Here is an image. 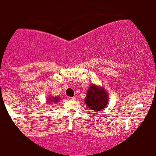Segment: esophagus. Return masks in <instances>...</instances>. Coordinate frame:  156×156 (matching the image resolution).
Segmentation results:
<instances>
[{"label":"esophagus","instance_id":"esophagus-1","mask_svg":"<svg viewBox=\"0 0 156 156\" xmlns=\"http://www.w3.org/2000/svg\"><path fill=\"white\" fill-rule=\"evenodd\" d=\"M68 99H69V100H75V99H76V97H75V96H74V97H69Z\"/></svg>","mask_w":156,"mask_h":156}]
</instances>
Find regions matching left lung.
Segmentation results:
<instances>
[{"mask_svg":"<svg viewBox=\"0 0 156 156\" xmlns=\"http://www.w3.org/2000/svg\"><path fill=\"white\" fill-rule=\"evenodd\" d=\"M84 101L87 108L92 111L95 112H101L107 107L109 101V96L108 92L103 87L91 83L87 90Z\"/></svg>","mask_w":156,"mask_h":156,"instance_id":"8db88e82","label":"left lung"}]
</instances>
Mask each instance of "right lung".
<instances>
[{"label":"right lung","instance_id":"obj_1","mask_svg":"<svg viewBox=\"0 0 156 156\" xmlns=\"http://www.w3.org/2000/svg\"><path fill=\"white\" fill-rule=\"evenodd\" d=\"M47 104L48 103H50V104H52V103H57L61 100V98L60 96H48L47 97Z\"/></svg>","mask_w":156,"mask_h":156}]
</instances>
